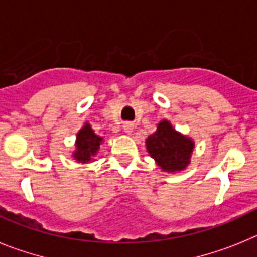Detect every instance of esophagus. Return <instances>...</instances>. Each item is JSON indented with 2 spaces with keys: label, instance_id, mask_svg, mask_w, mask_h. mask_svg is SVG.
Instances as JSON below:
<instances>
[{
  "label": "esophagus",
  "instance_id": "34e87169",
  "mask_svg": "<svg viewBox=\"0 0 257 257\" xmlns=\"http://www.w3.org/2000/svg\"><path fill=\"white\" fill-rule=\"evenodd\" d=\"M122 128H124V132H125L126 135H131L132 132H133V129H135V125H133L132 122H125Z\"/></svg>",
  "mask_w": 257,
  "mask_h": 257
}]
</instances>
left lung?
Returning <instances> with one entry per match:
<instances>
[{"label":"left lung","instance_id":"obj_1","mask_svg":"<svg viewBox=\"0 0 257 257\" xmlns=\"http://www.w3.org/2000/svg\"><path fill=\"white\" fill-rule=\"evenodd\" d=\"M147 151L167 172H180L190 163L194 142L175 131L171 122L162 120L153 135L146 140Z\"/></svg>","mask_w":257,"mask_h":257}]
</instances>
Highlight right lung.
<instances>
[{
  "label": "right lung",
  "mask_w": 257,
  "mask_h": 257,
  "mask_svg": "<svg viewBox=\"0 0 257 257\" xmlns=\"http://www.w3.org/2000/svg\"><path fill=\"white\" fill-rule=\"evenodd\" d=\"M102 141L103 138L95 135L94 131L86 122L85 125L80 129L76 137V151L73 153V158L81 163L90 162L91 158L99 150V145Z\"/></svg>",
  "instance_id": "obj_1"
}]
</instances>
